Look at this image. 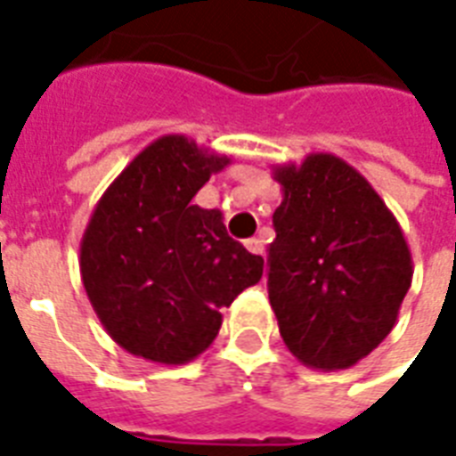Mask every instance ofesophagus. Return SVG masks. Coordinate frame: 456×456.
<instances>
[{
	"label": "esophagus",
	"instance_id": "1",
	"mask_svg": "<svg viewBox=\"0 0 456 456\" xmlns=\"http://www.w3.org/2000/svg\"><path fill=\"white\" fill-rule=\"evenodd\" d=\"M245 247L249 249L252 254H256V256H264V242H261L259 238H252V240H247Z\"/></svg>",
	"mask_w": 456,
	"mask_h": 456
}]
</instances>
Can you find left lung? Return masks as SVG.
Returning a JSON list of instances; mask_svg holds the SVG:
<instances>
[{
	"label": "left lung",
	"mask_w": 456,
	"mask_h": 456,
	"mask_svg": "<svg viewBox=\"0 0 456 456\" xmlns=\"http://www.w3.org/2000/svg\"><path fill=\"white\" fill-rule=\"evenodd\" d=\"M283 202L268 247V299L299 362L338 371L397 323L414 264L395 214L345 159L314 151L273 166Z\"/></svg>",
	"instance_id": "1"
}]
</instances>
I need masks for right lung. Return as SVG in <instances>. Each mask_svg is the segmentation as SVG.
Wrapping results in <instances>:
<instances>
[{"mask_svg":"<svg viewBox=\"0 0 456 456\" xmlns=\"http://www.w3.org/2000/svg\"><path fill=\"white\" fill-rule=\"evenodd\" d=\"M231 157L185 135L150 142L107 188L80 240V278L97 319L126 352L188 363L209 347L221 309L256 285L264 259L192 197Z\"/></svg>","mask_w":456,"mask_h":456,"instance_id":"add662e5","label":"right lung"}]
</instances>
